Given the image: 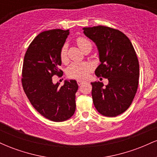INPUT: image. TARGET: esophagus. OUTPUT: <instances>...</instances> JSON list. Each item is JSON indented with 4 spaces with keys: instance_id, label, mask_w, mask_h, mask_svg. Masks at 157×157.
<instances>
[{
    "instance_id": "34e87169",
    "label": "esophagus",
    "mask_w": 157,
    "mask_h": 157,
    "mask_svg": "<svg viewBox=\"0 0 157 157\" xmlns=\"http://www.w3.org/2000/svg\"><path fill=\"white\" fill-rule=\"evenodd\" d=\"M77 84L79 85V86H80V85H82V83H83L84 82V81H82V80H78L77 81Z\"/></svg>"
}]
</instances>
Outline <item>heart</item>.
I'll return each mask as SVG.
<instances>
[{
	"label": "heart",
	"instance_id": "heart-1",
	"mask_svg": "<svg viewBox=\"0 0 157 157\" xmlns=\"http://www.w3.org/2000/svg\"><path fill=\"white\" fill-rule=\"evenodd\" d=\"M77 44L82 51L86 48L92 47L91 42L85 37H78ZM60 60L63 63L67 62V45L64 44L60 50ZM92 70V65L88 62H75L68 66L67 68V75L68 77L73 79H84L89 75Z\"/></svg>",
	"mask_w": 157,
	"mask_h": 157
}]
</instances>
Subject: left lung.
Listing matches in <instances>:
<instances>
[{
	"mask_svg": "<svg viewBox=\"0 0 157 157\" xmlns=\"http://www.w3.org/2000/svg\"><path fill=\"white\" fill-rule=\"evenodd\" d=\"M83 33L96 44L100 64L95 70L97 77L109 80L92 85L93 102L99 113L113 117L129 108L137 91L140 65L131 40L115 29L98 26L85 27Z\"/></svg>",
	"mask_w": 157,
	"mask_h": 157,
	"instance_id": "obj_1",
	"label": "left lung"
}]
</instances>
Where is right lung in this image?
<instances>
[{
  "label": "right lung",
  "mask_w": 157,
  "mask_h": 157,
  "mask_svg": "<svg viewBox=\"0 0 157 157\" xmlns=\"http://www.w3.org/2000/svg\"><path fill=\"white\" fill-rule=\"evenodd\" d=\"M69 30L52 29L40 33L25 54L22 70L24 92L33 107L44 117L63 122L73 116L76 109L75 80H65L63 86L52 82L54 75L62 76L59 69L60 54Z\"/></svg>",
  "instance_id": "1"
}]
</instances>
